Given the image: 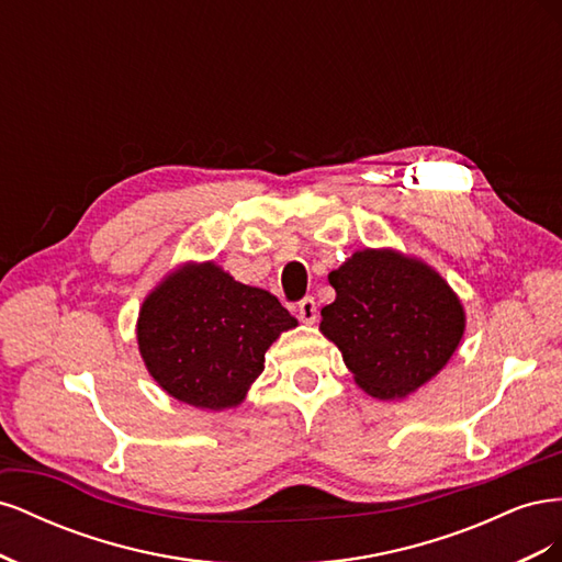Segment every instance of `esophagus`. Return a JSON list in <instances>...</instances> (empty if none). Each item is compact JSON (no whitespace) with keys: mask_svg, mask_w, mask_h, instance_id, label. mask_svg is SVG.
Segmentation results:
<instances>
[{"mask_svg":"<svg viewBox=\"0 0 562 562\" xmlns=\"http://www.w3.org/2000/svg\"><path fill=\"white\" fill-rule=\"evenodd\" d=\"M297 316H300V321L302 323H316V318H318V310H316V302H314V297H304L300 304H297Z\"/></svg>","mask_w":562,"mask_h":562,"instance_id":"1","label":"esophagus"}]
</instances>
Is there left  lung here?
Listing matches in <instances>:
<instances>
[{
	"label": "left lung",
	"instance_id": "8db88e82",
	"mask_svg": "<svg viewBox=\"0 0 562 562\" xmlns=\"http://www.w3.org/2000/svg\"><path fill=\"white\" fill-rule=\"evenodd\" d=\"M318 330L368 396L394 401L434 380L464 337L467 312L438 271L396 248L356 250L328 274Z\"/></svg>",
	"mask_w": 562,
	"mask_h": 562
}]
</instances>
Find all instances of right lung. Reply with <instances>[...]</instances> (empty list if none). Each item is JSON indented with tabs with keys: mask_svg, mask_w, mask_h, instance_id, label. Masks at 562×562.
Masks as SVG:
<instances>
[{
	"mask_svg": "<svg viewBox=\"0 0 562 562\" xmlns=\"http://www.w3.org/2000/svg\"><path fill=\"white\" fill-rule=\"evenodd\" d=\"M295 326L297 318L265 288L206 260L182 262L151 288L135 337L147 372L168 396L220 413L246 401L267 349Z\"/></svg>",
	"mask_w": 562,
	"mask_h": 562,
	"instance_id": "obj_1",
	"label": "right lung"
}]
</instances>
